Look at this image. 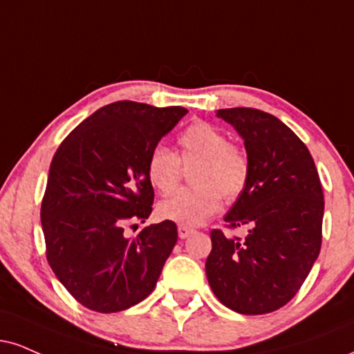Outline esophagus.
<instances>
[{"instance_id": "esophagus-1", "label": "esophagus", "mask_w": 354, "mask_h": 354, "mask_svg": "<svg viewBox=\"0 0 354 354\" xmlns=\"http://www.w3.org/2000/svg\"><path fill=\"white\" fill-rule=\"evenodd\" d=\"M194 232V229L188 227V225H180V227H178V236H180V239H186V237H189L191 234Z\"/></svg>"}]
</instances>
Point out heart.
<instances>
[{"instance_id": "obj_1", "label": "heart", "mask_w": 354, "mask_h": 354, "mask_svg": "<svg viewBox=\"0 0 354 354\" xmlns=\"http://www.w3.org/2000/svg\"><path fill=\"white\" fill-rule=\"evenodd\" d=\"M181 165L191 166L194 186L181 189L158 206L161 219L181 225H198L216 214L223 199L234 203L250 180V161L219 129L207 122H194L178 136V156L158 145L147 160V174L161 194L176 189Z\"/></svg>"}]
</instances>
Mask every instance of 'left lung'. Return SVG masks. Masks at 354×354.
Instances as JSON below:
<instances>
[{
    "label": "left lung",
    "instance_id": "1",
    "mask_svg": "<svg viewBox=\"0 0 354 354\" xmlns=\"http://www.w3.org/2000/svg\"><path fill=\"white\" fill-rule=\"evenodd\" d=\"M244 140L249 185L224 221L245 225V239L211 231L206 275L221 304L242 315L287 305L300 290L322 247L323 189L305 143L274 115L221 109Z\"/></svg>",
    "mask_w": 354,
    "mask_h": 354
}]
</instances>
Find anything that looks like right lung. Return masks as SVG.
<instances>
[{
  "label": "right lung",
  "instance_id": "1",
  "mask_svg": "<svg viewBox=\"0 0 354 354\" xmlns=\"http://www.w3.org/2000/svg\"><path fill=\"white\" fill-rule=\"evenodd\" d=\"M188 110L120 100L75 127L55 151L41 204L46 257L67 292L99 313L147 299L178 241L171 221L127 237L155 193L147 160ZM135 225V224H133Z\"/></svg>",
  "mask_w": 354,
  "mask_h": 354
}]
</instances>
